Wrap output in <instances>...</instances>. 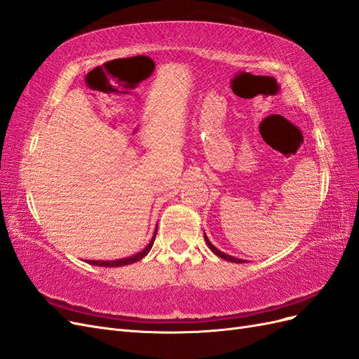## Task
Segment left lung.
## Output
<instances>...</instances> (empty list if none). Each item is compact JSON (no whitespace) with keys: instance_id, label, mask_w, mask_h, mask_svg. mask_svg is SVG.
<instances>
[{"instance_id":"8db88e82","label":"left lung","mask_w":359,"mask_h":359,"mask_svg":"<svg viewBox=\"0 0 359 359\" xmlns=\"http://www.w3.org/2000/svg\"><path fill=\"white\" fill-rule=\"evenodd\" d=\"M204 240H205V245L209 246V249L215 253V255H217L219 258L226 259V261H229V262H236V264H245V262H248L246 259H238V258H236V257H231V255H228V253H225V252H222V250H219L217 248H215V246L212 245V241L209 240V237L205 236V233H204Z\"/></svg>"}]
</instances>
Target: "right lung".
<instances>
[{
	"mask_svg": "<svg viewBox=\"0 0 359 359\" xmlns=\"http://www.w3.org/2000/svg\"><path fill=\"white\" fill-rule=\"evenodd\" d=\"M156 231H158V225H156V228H155V233H154L152 238H150V241H149V245H147L144 249H142L140 252L134 253V255H131V257L121 258V259H114V261H100V259H98V261H94V259H88L86 262L90 264V265H97V267H123V265H130V264H134V262H137V261H140V259H143V258L147 255V253L150 252V249H152L155 237H156Z\"/></svg>",
	"mask_w": 359,
	"mask_h": 359,
	"instance_id": "1",
	"label": "right lung"
}]
</instances>
